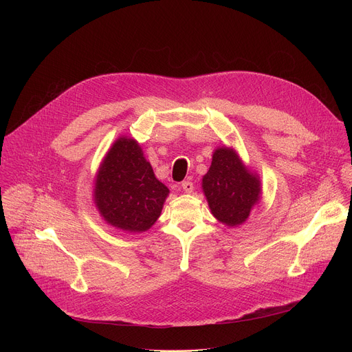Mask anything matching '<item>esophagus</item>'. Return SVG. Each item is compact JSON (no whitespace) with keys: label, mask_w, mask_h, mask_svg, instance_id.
I'll return each instance as SVG.
<instances>
[{"label":"esophagus","mask_w":352,"mask_h":352,"mask_svg":"<svg viewBox=\"0 0 352 352\" xmlns=\"http://www.w3.org/2000/svg\"><path fill=\"white\" fill-rule=\"evenodd\" d=\"M181 188L184 189V192H185V193H192V192H193V184H192L190 181H185V182H182Z\"/></svg>","instance_id":"1"}]
</instances>
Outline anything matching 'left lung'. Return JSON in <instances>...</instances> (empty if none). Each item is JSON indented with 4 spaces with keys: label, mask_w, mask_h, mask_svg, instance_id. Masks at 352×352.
<instances>
[{
    "label": "left lung",
    "mask_w": 352,
    "mask_h": 352,
    "mask_svg": "<svg viewBox=\"0 0 352 352\" xmlns=\"http://www.w3.org/2000/svg\"><path fill=\"white\" fill-rule=\"evenodd\" d=\"M202 189L212 214L227 227L242 226L262 197L259 174L245 166L230 146H219L213 152Z\"/></svg>",
    "instance_id": "obj_1"
}]
</instances>
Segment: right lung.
Listing matches in <instances>:
<instances>
[{"instance_id":"1","label":"right lung","mask_w":352,"mask_h":352,"mask_svg":"<svg viewBox=\"0 0 352 352\" xmlns=\"http://www.w3.org/2000/svg\"><path fill=\"white\" fill-rule=\"evenodd\" d=\"M93 184L98 214L111 227L129 234L152 228L170 193L156 178L138 140L125 135L109 148Z\"/></svg>"}]
</instances>
